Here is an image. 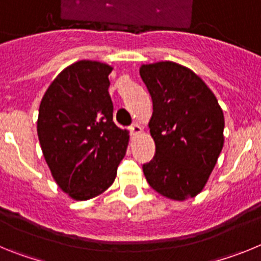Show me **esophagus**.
I'll list each match as a JSON object with an SVG mask.
<instances>
[{
    "label": "esophagus",
    "mask_w": 261,
    "mask_h": 261,
    "mask_svg": "<svg viewBox=\"0 0 261 261\" xmlns=\"http://www.w3.org/2000/svg\"><path fill=\"white\" fill-rule=\"evenodd\" d=\"M130 133H132L133 136H136V135H140V133L142 132V128H141V125H140V124H133V125H130Z\"/></svg>",
    "instance_id": "34e87169"
}]
</instances>
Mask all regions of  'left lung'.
Segmentation results:
<instances>
[{
	"mask_svg": "<svg viewBox=\"0 0 261 261\" xmlns=\"http://www.w3.org/2000/svg\"><path fill=\"white\" fill-rule=\"evenodd\" d=\"M151 100L149 121L155 155L142 166L153 190L176 201L204 190L223 147L218 100L191 69L172 61L140 68Z\"/></svg>",
	"mask_w": 261,
	"mask_h": 261,
	"instance_id": "left-lung-1",
	"label": "left lung"
}]
</instances>
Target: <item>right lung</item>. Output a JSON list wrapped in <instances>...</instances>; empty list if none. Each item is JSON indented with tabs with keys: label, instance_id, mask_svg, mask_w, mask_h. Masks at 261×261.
Instances as JSON below:
<instances>
[{
	"label": "right lung",
	"instance_id": "right-lung-1",
	"mask_svg": "<svg viewBox=\"0 0 261 261\" xmlns=\"http://www.w3.org/2000/svg\"><path fill=\"white\" fill-rule=\"evenodd\" d=\"M111 71L103 62H74L53 80L39 107L45 162L57 186L78 201L111 187L128 146L129 132L114 123Z\"/></svg>",
	"mask_w": 261,
	"mask_h": 261
}]
</instances>
